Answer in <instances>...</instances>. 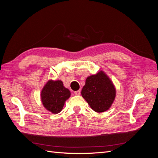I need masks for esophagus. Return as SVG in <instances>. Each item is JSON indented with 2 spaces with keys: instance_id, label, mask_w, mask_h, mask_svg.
Masks as SVG:
<instances>
[{
  "instance_id": "1",
  "label": "esophagus",
  "mask_w": 158,
  "mask_h": 158,
  "mask_svg": "<svg viewBox=\"0 0 158 158\" xmlns=\"http://www.w3.org/2000/svg\"><path fill=\"white\" fill-rule=\"evenodd\" d=\"M80 90L79 89V90H77V91H75V92H74V94L75 95H79L80 94Z\"/></svg>"
}]
</instances>
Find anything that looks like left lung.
I'll use <instances>...</instances> for the list:
<instances>
[{
    "mask_svg": "<svg viewBox=\"0 0 158 158\" xmlns=\"http://www.w3.org/2000/svg\"><path fill=\"white\" fill-rule=\"evenodd\" d=\"M81 94L94 111L102 113L111 106L115 98L116 89L107 75L100 71L86 78Z\"/></svg>",
    "mask_w": 158,
    "mask_h": 158,
    "instance_id": "obj_1",
    "label": "left lung"
}]
</instances>
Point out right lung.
Here are the masks:
<instances>
[{
    "mask_svg": "<svg viewBox=\"0 0 158 158\" xmlns=\"http://www.w3.org/2000/svg\"><path fill=\"white\" fill-rule=\"evenodd\" d=\"M70 96V92L66 88L61 80H49L41 90V99L44 107L56 114L63 109L65 102Z\"/></svg>",
    "mask_w": 158,
    "mask_h": 158,
    "instance_id": "add662e5",
    "label": "right lung"
}]
</instances>
